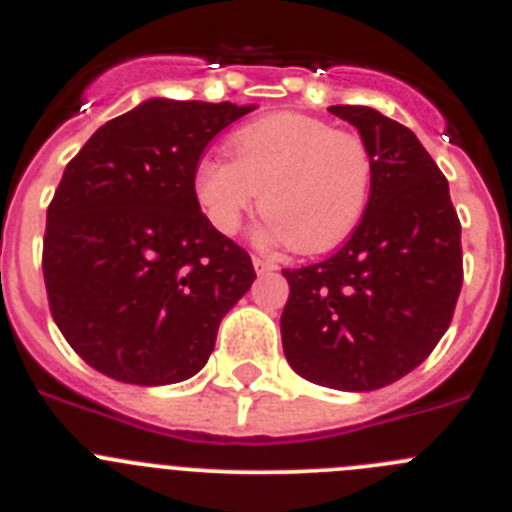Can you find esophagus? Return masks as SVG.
<instances>
[{
  "label": "esophagus",
  "instance_id": "1",
  "mask_svg": "<svg viewBox=\"0 0 512 512\" xmlns=\"http://www.w3.org/2000/svg\"><path fill=\"white\" fill-rule=\"evenodd\" d=\"M253 269H256L259 277H264V274H271V271L277 269V264L271 259H266V256H253Z\"/></svg>",
  "mask_w": 512,
  "mask_h": 512
}]
</instances>
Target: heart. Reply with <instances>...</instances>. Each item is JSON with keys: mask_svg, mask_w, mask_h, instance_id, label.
I'll list each match as a JSON object with an SVG mask.
<instances>
[{"mask_svg": "<svg viewBox=\"0 0 512 512\" xmlns=\"http://www.w3.org/2000/svg\"><path fill=\"white\" fill-rule=\"evenodd\" d=\"M230 146L233 158H202L194 171V197L217 233H238L261 205L269 215L261 241L318 253L341 243L364 215L374 166L356 133L277 112L248 122Z\"/></svg>", "mask_w": 512, "mask_h": 512, "instance_id": "heart-1", "label": "heart"}]
</instances>
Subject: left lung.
<instances>
[{
	"label": "left lung",
	"instance_id": "obj_1",
	"mask_svg": "<svg viewBox=\"0 0 512 512\" xmlns=\"http://www.w3.org/2000/svg\"><path fill=\"white\" fill-rule=\"evenodd\" d=\"M328 110L372 153V192L341 251L282 269V346L307 382L372 392L423 364L449 328L464 279L461 223L446 176L413 130L372 107Z\"/></svg>",
	"mask_w": 512,
	"mask_h": 512
}]
</instances>
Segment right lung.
<instances>
[{"mask_svg":"<svg viewBox=\"0 0 512 512\" xmlns=\"http://www.w3.org/2000/svg\"><path fill=\"white\" fill-rule=\"evenodd\" d=\"M251 110L146 99L104 122L63 171L45 220V289L63 338L104 377L140 387L194 377L251 289V256L194 197L207 143Z\"/></svg>","mask_w":512,"mask_h":512,"instance_id":"obj_1","label":"right lung"}]
</instances>
